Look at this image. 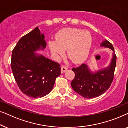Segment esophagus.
Instances as JSON below:
<instances>
[{
	"instance_id": "esophagus-1",
	"label": "esophagus",
	"mask_w": 128,
	"mask_h": 128,
	"mask_svg": "<svg viewBox=\"0 0 128 128\" xmlns=\"http://www.w3.org/2000/svg\"><path fill=\"white\" fill-rule=\"evenodd\" d=\"M68 70V68L66 67L65 66H61V72H66V70Z\"/></svg>"
}]
</instances>
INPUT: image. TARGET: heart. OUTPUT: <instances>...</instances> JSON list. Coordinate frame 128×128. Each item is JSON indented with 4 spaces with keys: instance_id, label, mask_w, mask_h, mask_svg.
Instances as JSON below:
<instances>
[{
    "instance_id": "heart-1",
    "label": "heart",
    "mask_w": 128,
    "mask_h": 128,
    "mask_svg": "<svg viewBox=\"0 0 128 128\" xmlns=\"http://www.w3.org/2000/svg\"><path fill=\"white\" fill-rule=\"evenodd\" d=\"M56 41L49 42L51 53L60 58L68 50V56L74 64L83 62L90 52L92 36L88 31L76 28H67L59 31L55 36Z\"/></svg>"
}]
</instances>
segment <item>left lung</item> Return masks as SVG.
<instances>
[{
    "label": "left lung",
    "mask_w": 128,
    "mask_h": 128,
    "mask_svg": "<svg viewBox=\"0 0 128 128\" xmlns=\"http://www.w3.org/2000/svg\"><path fill=\"white\" fill-rule=\"evenodd\" d=\"M101 46L110 48L114 51L112 59L108 67L94 73L85 64L72 68L75 76L71 82V86L75 92L87 98L97 97L104 93L110 88L114 79L116 60L114 49L107 40L103 41Z\"/></svg>",
    "instance_id": "obj_1"
}]
</instances>
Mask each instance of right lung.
<instances>
[{"mask_svg":"<svg viewBox=\"0 0 128 128\" xmlns=\"http://www.w3.org/2000/svg\"><path fill=\"white\" fill-rule=\"evenodd\" d=\"M46 45L44 35L36 27L22 36L12 51L14 78L20 90L30 97L41 98L50 93L60 74L58 63L34 53Z\"/></svg>","mask_w":128,"mask_h":128,"instance_id":"1","label":"right lung"}]
</instances>
